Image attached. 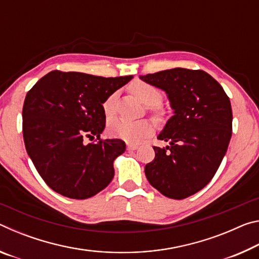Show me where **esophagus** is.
Segmentation results:
<instances>
[{
	"label": "esophagus",
	"mask_w": 259,
	"mask_h": 259,
	"mask_svg": "<svg viewBox=\"0 0 259 259\" xmlns=\"http://www.w3.org/2000/svg\"><path fill=\"white\" fill-rule=\"evenodd\" d=\"M126 148H128L129 151H135V150H137V148H138V145H137V144L128 143V144H126Z\"/></svg>",
	"instance_id": "obj_1"
}]
</instances>
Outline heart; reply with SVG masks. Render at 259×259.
Instances as JSON below:
<instances>
[{
    "label": "heart",
    "instance_id": "obj_1",
    "mask_svg": "<svg viewBox=\"0 0 259 259\" xmlns=\"http://www.w3.org/2000/svg\"><path fill=\"white\" fill-rule=\"evenodd\" d=\"M129 89L136 97H138L144 104L148 105L153 113L159 115L156 105H159L162 102V98H163V95L159 89L142 81L131 83ZM115 96V94L111 95L103 104L104 112L107 116L112 115L114 113ZM153 130H154V125L150 120L131 122L116 117V119H112L108 123V133L112 136L133 143H137L139 140L146 138L147 136H150L153 133Z\"/></svg>",
    "mask_w": 259,
    "mask_h": 259
}]
</instances>
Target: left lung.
I'll return each instance as SVG.
<instances>
[{
	"instance_id": "obj_1",
	"label": "left lung",
	"mask_w": 259,
	"mask_h": 259,
	"mask_svg": "<svg viewBox=\"0 0 259 259\" xmlns=\"http://www.w3.org/2000/svg\"><path fill=\"white\" fill-rule=\"evenodd\" d=\"M164 90L174 108L145 166L151 185L166 198H188L207 185L222 163L232 136V107L223 87L201 69L172 68L140 76Z\"/></svg>"
}]
</instances>
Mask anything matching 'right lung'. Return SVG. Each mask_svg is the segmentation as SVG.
Wrapping results in <instances>:
<instances>
[{
	"label": "right lung",
	"instance_id": "add662e5",
	"mask_svg": "<svg viewBox=\"0 0 259 259\" xmlns=\"http://www.w3.org/2000/svg\"><path fill=\"white\" fill-rule=\"evenodd\" d=\"M133 76L103 77L52 71L26 95L25 147L51 190L71 199L91 198L114 177L113 162L125 151L121 139H100L103 104ZM99 142L87 144V138Z\"/></svg>",
	"mask_w": 259,
	"mask_h": 259
}]
</instances>
